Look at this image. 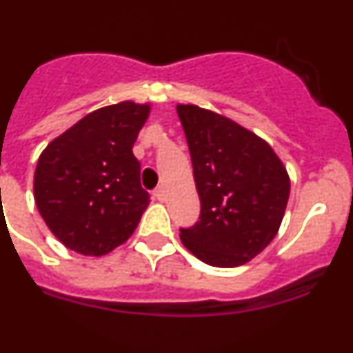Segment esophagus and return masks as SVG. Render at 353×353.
I'll return each instance as SVG.
<instances>
[{
    "label": "esophagus",
    "mask_w": 353,
    "mask_h": 353,
    "mask_svg": "<svg viewBox=\"0 0 353 353\" xmlns=\"http://www.w3.org/2000/svg\"><path fill=\"white\" fill-rule=\"evenodd\" d=\"M153 196H155L159 201H162L163 198H165V191H163V188L162 186L155 188V191H153Z\"/></svg>",
    "instance_id": "34e87169"
}]
</instances>
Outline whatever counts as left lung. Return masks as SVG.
Instances as JSON below:
<instances>
[{"mask_svg":"<svg viewBox=\"0 0 353 353\" xmlns=\"http://www.w3.org/2000/svg\"><path fill=\"white\" fill-rule=\"evenodd\" d=\"M200 196V217L181 241L201 262L238 268L278 232L290 177L268 143L215 112L177 105Z\"/></svg>","mask_w":353,"mask_h":353,"instance_id":"left-lung-1","label":"left lung"}]
</instances>
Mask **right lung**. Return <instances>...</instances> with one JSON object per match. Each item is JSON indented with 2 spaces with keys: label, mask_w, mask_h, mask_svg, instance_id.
I'll return each instance as SVG.
<instances>
[{
  "label": "right lung",
  "mask_w": 353,
  "mask_h": 353,
  "mask_svg": "<svg viewBox=\"0 0 353 353\" xmlns=\"http://www.w3.org/2000/svg\"><path fill=\"white\" fill-rule=\"evenodd\" d=\"M150 114L132 101L85 115L46 146L34 174V198L67 248L100 256L128 241L150 203L132 145Z\"/></svg>",
  "instance_id": "right-lung-1"
}]
</instances>
